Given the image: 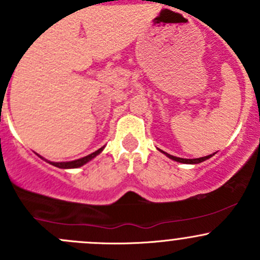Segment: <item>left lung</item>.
<instances>
[{
  "instance_id": "left-lung-1",
  "label": "left lung",
  "mask_w": 260,
  "mask_h": 260,
  "mask_svg": "<svg viewBox=\"0 0 260 260\" xmlns=\"http://www.w3.org/2000/svg\"><path fill=\"white\" fill-rule=\"evenodd\" d=\"M157 149H158L159 152H162L164 154H166V156L169 157L170 159H172V161H176V162H180V164H186V165L201 164V162L206 161V159H209L210 157H212L215 153H216V152H215V153L209 154V156H205V157H200V158H181V157H176V156H172V154H170V153H166V152L162 151V149H159V148H157Z\"/></svg>"
}]
</instances>
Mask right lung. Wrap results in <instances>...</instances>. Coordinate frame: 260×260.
Masks as SVG:
<instances>
[{"instance_id": "add662e5", "label": "right lung", "mask_w": 260, "mask_h": 260, "mask_svg": "<svg viewBox=\"0 0 260 260\" xmlns=\"http://www.w3.org/2000/svg\"><path fill=\"white\" fill-rule=\"evenodd\" d=\"M103 149H104V146L101 147V148H99V149H96V151L93 152V153L88 154V156L81 157V158H78V159H74V161H68V162H52V161H48V159H46V158L41 157L40 154H38V153H36V154H38V156L40 157V158H43L44 161H46V162H48V164L52 165V166L59 167V169L68 170V169H78V167L84 166V165L88 164L89 161H91V159H93V158H95V157L98 156V154H101Z\"/></svg>"}]
</instances>
